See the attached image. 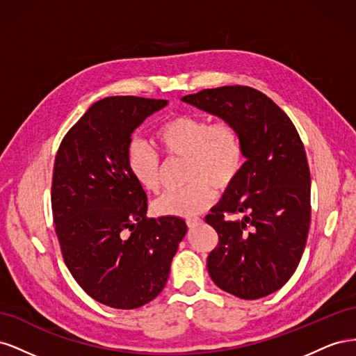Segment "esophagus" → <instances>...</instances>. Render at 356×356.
Returning <instances> with one entry per match:
<instances>
[{"instance_id": "1", "label": "esophagus", "mask_w": 356, "mask_h": 356, "mask_svg": "<svg viewBox=\"0 0 356 356\" xmlns=\"http://www.w3.org/2000/svg\"><path fill=\"white\" fill-rule=\"evenodd\" d=\"M200 222H202L200 218H188V220H187V225H188V227H196V225L200 224Z\"/></svg>"}]
</instances>
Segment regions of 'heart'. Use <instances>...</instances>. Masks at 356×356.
I'll list each match as a JSON object with an SVG mask.
<instances>
[{
  "label": "heart",
  "mask_w": 356,
  "mask_h": 356,
  "mask_svg": "<svg viewBox=\"0 0 356 356\" xmlns=\"http://www.w3.org/2000/svg\"><path fill=\"white\" fill-rule=\"evenodd\" d=\"M156 143L169 156L186 159L188 186L168 191L154 203L160 215L196 217L217 199L218 190L230 188L243 169V147L236 127L227 122L209 123L195 114H177L161 123L154 132ZM126 165L144 190L157 193L161 186L159 156L139 141L126 149Z\"/></svg>",
  "instance_id": "b5f03b06"
}]
</instances>
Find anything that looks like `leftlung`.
Listing matches in <instances>:
<instances>
[{"instance_id":"left-lung-1","label":"left lung","mask_w":356,"mask_h":356,"mask_svg":"<svg viewBox=\"0 0 356 356\" xmlns=\"http://www.w3.org/2000/svg\"><path fill=\"white\" fill-rule=\"evenodd\" d=\"M181 101L232 123L246 159L238 181L204 218L220 238L208 257L209 276L243 300L272 294L294 275L310 224V170L297 129L270 98L246 86Z\"/></svg>"}]
</instances>
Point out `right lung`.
Segmentation results:
<instances>
[{
  "mask_svg": "<svg viewBox=\"0 0 356 356\" xmlns=\"http://www.w3.org/2000/svg\"><path fill=\"white\" fill-rule=\"evenodd\" d=\"M165 99L111 96L93 104L62 139L51 209L63 261L92 298L136 309L165 288L187 233L179 217L147 218V196L126 165L135 129Z\"/></svg>",
  "mask_w": 356,
  "mask_h": 356,
  "instance_id": "right-lung-1",
  "label": "right lung"
}]
</instances>
